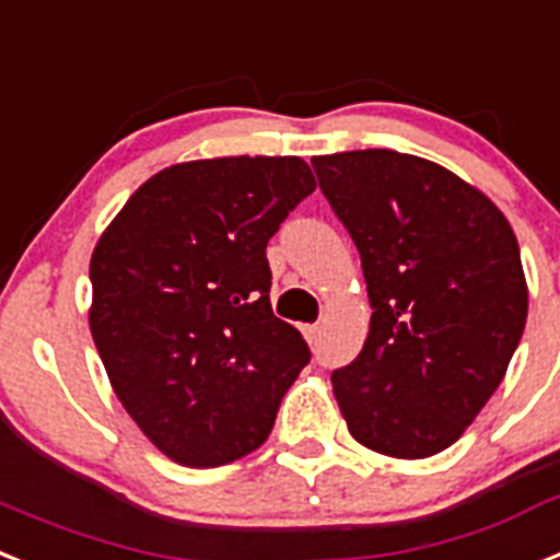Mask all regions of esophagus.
<instances>
[{
	"mask_svg": "<svg viewBox=\"0 0 560 560\" xmlns=\"http://www.w3.org/2000/svg\"><path fill=\"white\" fill-rule=\"evenodd\" d=\"M303 334H305V339H308V342H312V346H314V342H317V339H319V326H305Z\"/></svg>",
	"mask_w": 560,
	"mask_h": 560,
	"instance_id": "obj_1",
	"label": "esophagus"
}]
</instances>
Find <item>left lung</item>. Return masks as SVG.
<instances>
[{
    "label": "left lung",
    "mask_w": 560,
    "mask_h": 560,
    "mask_svg": "<svg viewBox=\"0 0 560 560\" xmlns=\"http://www.w3.org/2000/svg\"><path fill=\"white\" fill-rule=\"evenodd\" d=\"M371 300L360 357L331 374L351 436L394 458L451 447L501 385L527 323L508 218L444 166L394 150L312 158Z\"/></svg>",
    "instance_id": "obj_1"
}]
</instances>
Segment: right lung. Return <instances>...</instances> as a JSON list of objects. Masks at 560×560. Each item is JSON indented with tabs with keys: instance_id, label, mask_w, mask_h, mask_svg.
I'll list each match as a JSON object with an SVG mask.
<instances>
[{
	"instance_id": "add662e5",
	"label": "right lung",
	"mask_w": 560,
	"mask_h": 560,
	"mask_svg": "<svg viewBox=\"0 0 560 560\" xmlns=\"http://www.w3.org/2000/svg\"><path fill=\"white\" fill-rule=\"evenodd\" d=\"M314 186L294 155L175 164L138 186L95 243V348L172 462L218 467L257 451L312 360L271 312L266 246Z\"/></svg>"
}]
</instances>
